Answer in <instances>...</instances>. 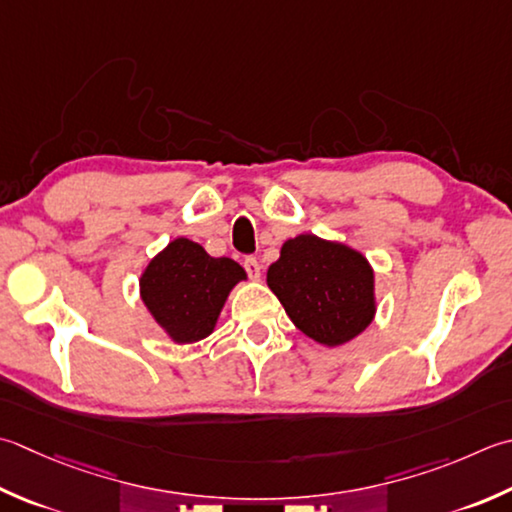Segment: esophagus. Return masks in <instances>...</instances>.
<instances>
[{
    "label": "esophagus",
    "mask_w": 512,
    "mask_h": 512,
    "mask_svg": "<svg viewBox=\"0 0 512 512\" xmlns=\"http://www.w3.org/2000/svg\"><path fill=\"white\" fill-rule=\"evenodd\" d=\"M244 268H246V273H248L250 279L262 277V266H259V262H257L255 257H246L244 259Z\"/></svg>",
    "instance_id": "obj_1"
}]
</instances>
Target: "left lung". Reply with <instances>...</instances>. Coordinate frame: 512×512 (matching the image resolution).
Instances as JSON below:
<instances>
[{"instance_id":"1","label":"left lung","mask_w":512,"mask_h":512,"mask_svg":"<svg viewBox=\"0 0 512 512\" xmlns=\"http://www.w3.org/2000/svg\"><path fill=\"white\" fill-rule=\"evenodd\" d=\"M266 282L293 324L317 344L342 346L375 317L373 268L346 244L317 235L288 239Z\"/></svg>"}]
</instances>
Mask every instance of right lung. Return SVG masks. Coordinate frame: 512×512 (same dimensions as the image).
<instances>
[{
    "instance_id": "right-lung-1",
    "label": "right lung",
    "mask_w": 512,
    "mask_h": 512,
    "mask_svg": "<svg viewBox=\"0 0 512 512\" xmlns=\"http://www.w3.org/2000/svg\"><path fill=\"white\" fill-rule=\"evenodd\" d=\"M246 279L244 268L228 257L177 237L150 259L139 279L148 313L177 344H193L215 330L226 297Z\"/></svg>"
}]
</instances>
